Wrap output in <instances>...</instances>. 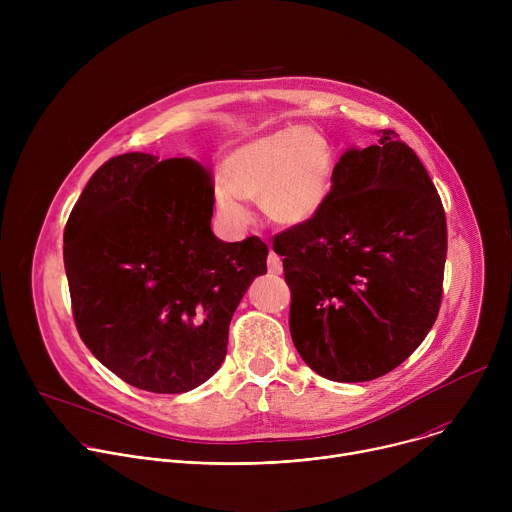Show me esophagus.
Listing matches in <instances>:
<instances>
[{
    "instance_id": "34e87169",
    "label": "esophagus",
    "mask_w": 512,
    "mask_h": 512,
    "mask_svg": "<svg viewBox=\"0 0 512 512\" xmlns=\"http://www.w3.org/2000/svg\"><path fill=\"white\" fill-rule=\"evenodd\" d=\"M267 267H269V273H275V275H279V273L283 271V263H281V259H279V255H277V253L269 251Z\"/></svg>"
}]
</instances>
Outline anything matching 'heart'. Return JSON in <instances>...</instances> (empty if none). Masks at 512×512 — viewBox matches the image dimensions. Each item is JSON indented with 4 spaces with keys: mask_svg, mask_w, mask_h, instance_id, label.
Wrapping results in <instances>:
<instances>
[{
    "mask_svg": "<svg viewBox=\"0 0 512 512\" xmlns=\"http://www.w3.org/2000/svg\"><path fill=\"white\" fill-rule=\"evenodd\" d=\"M225 182H216L212 202L229 229L251 221L245 200H261L273 223L304 225L328 200L334 154L326 137L310 127L283 129L235 148L223 164Z\"/></svg>",
    "mask_w": 512,
    "mask_h": 512,
    "instance_id": "b5f03b06",
    "label": "heart"
}]
</instances>
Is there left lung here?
Masks as SVG:
<instances>
[{
  "label": "left lung",
  "mask_w": 512,
  "mask_h": 512,
  "mask_svg": "<svg viewBox=\"0 0 512 512\" xmlns=\"http://www.w3.org/2000/svg\"><path fill=\"white\" fill-rule=\"evenodd\" d=\"M291 291L289 332L320 377L379 379L423 342L442 304L446 212L397 133L350 148L312 221L273 239Z\"/></svg>",
  "instance_id": "obj_1"
}]
</instances>
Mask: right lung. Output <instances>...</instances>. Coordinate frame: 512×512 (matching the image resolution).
Masks as SVG:
<instances>
[{
	"label": "right lung",
	"mask_w": 512,
	"mask_h": 512,
	"mask_svg": "<svg viewBox=\"0 0 512 512\" xmlns=\"http://www.w3.org/2000/svg\"><path fill=\"white\" fill-rule=\"evenodd\" d=\"M210 172L123 154L85 186L64 227L77 330L99 362L150 393H186L227 356L229 324L267 245L216 239Z\"/></svg>",
	"instance_id": "1"
}]
</instances>
